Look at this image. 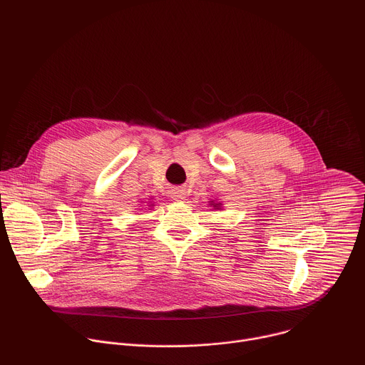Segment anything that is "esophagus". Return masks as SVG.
I'll use <instances>...</instances> for the list:
<instances>
[{
	"mask_svg": "<svg viewBox=\"0 0 365 365\" xmlns=\"http://www.w3.org/2000/svg\"><path fill=\"white\" fill-rule=\"evenodd\" d=\"M172 197L175 199V200H183L185 199V190L183 189H179V187H175V189H172Z\"/></svg>",
	"mask_w": 365,
	"mask_h": 365,
	"instance_id": "34e87169",
	"label": "esophagus"
}]
</instances>
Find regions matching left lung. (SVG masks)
<instances>
[{"instance_id": "obj_1", "label": "left lung", "mask_w": 365, "mask_h": 365, "mask_svg": "<svg viewBox=\"0 0 365 365\" xmlns=\"http://www.w3.org/2000/svg\"><path fill=\"white\" fill-rule=\"evenodd\" d=\"M214 206H218V203H217V205H214Z\"/></svg>"}]
</instances>
